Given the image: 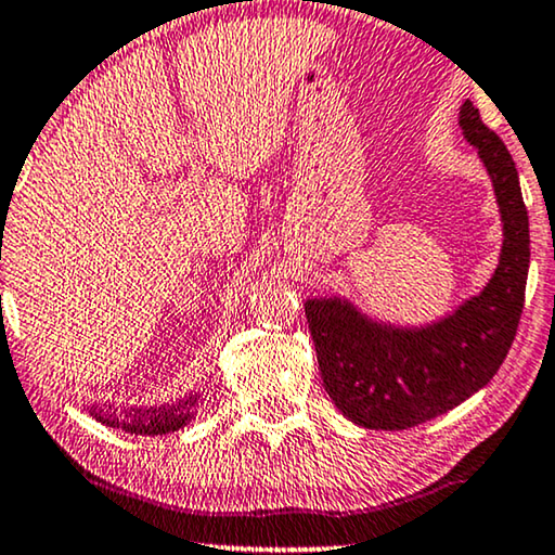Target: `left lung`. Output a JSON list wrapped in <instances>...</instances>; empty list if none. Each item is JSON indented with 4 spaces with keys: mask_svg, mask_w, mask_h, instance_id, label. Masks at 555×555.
<instances>
[{
    "mask_svg": "<svg viewBox=\"0 0 555 555\" xmlns=\"http://www.w3.org/2000/svg\"><path fill=\"white\" fill-rule=\"evenodd\" d=\"M460 128L488 171L503 222L498 268L482 291L424 325L376 321L340 295L306 300L325 391L359 427L409 429L450 412L490 384L518 331L530 264L518 169L469 101L460 105Z\"/></svg>",
    "mask_w": 555,
    "mask_h": 555,
    "instance_id": "obj_1",
    "label": "left lung"
}]
</instances>
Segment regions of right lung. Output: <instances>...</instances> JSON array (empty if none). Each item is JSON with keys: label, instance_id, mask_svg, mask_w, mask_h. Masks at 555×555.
Here are the masks:
<instances>
[{"label": "right lung", "instance_id": "add662e5", "mask_svg": "<svg viewBox=\"0 0 555 555\" xmlns=\"http://www.w3.org/2000/svg\"><path fill=\"white\" fill-rule=\"evenodd\" d=\"M196 406H199V393L189 391L186 397L162 406H124L116 409L111 404H93L88 414L105 427L124 429L128 435H169V431L184 429L194 420Z\"/></svg>", "mask_w": 555, "mask_h": 555}]
</instances>
